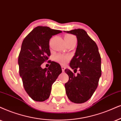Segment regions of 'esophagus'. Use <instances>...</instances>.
Returning a JSON list of instances; mask_svg holds the SVG:
<instances>
[{
  "label": "esophagus",
  "mask_w": 121,
  "mask_h": 121,
  "mask_svg": "<svg viewBox=\"0 0 121 121\" xmlns=\"http://www.w3.org/2000/svg\"><path fill=\"white\" fill-rule=\"evenodd\" d=\"M61 68H62V72H64L65 71V67L63 66H61Z\"/></svg>",
  "instance_id": "esophagus-1"
}]
</instances>
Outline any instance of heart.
<instances>
[{
  "label": "heart",
  "mask_w": 121,
  "mask_h": 121,
  "mask_svg": "<svg viewBox=\"0 0 121 121\" xmlns=\"http://www.w3.org/2000/svg\"><path fill=\"white\" fill-rule=\"evenodd\" d=\"M75 39V36L71 35H66L64 37L65 40H70V39ZM55 60L56 61L60 62V63L62 64H65L67 63V62L68 61L69 58L68 56L63 55L59 54L57 55L55 57Z\"/></svg>",
  "instance_id": "1"
}]
</instances>
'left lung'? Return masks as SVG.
<instances>
[{"mask_svg": "<svg viewBox=\"0 0 121 121\" xmlns=\"http://www.w3.org/2000/svg\"><path fill=\"white\" fill-rule=\"evenodd\" d=\"M66 33L76 36L77 47L70 66L77 75L69 69H65L69 81L65 83L66 93L70 101L82 103L88 100L97 89L101 76V58L95 42L88 36L85 30L75 29Z\"/></svg>", "mask_w": 121, "mask_h": 121, "instance_id": "left-lung-1", "label": "left lung"}]
</instances>
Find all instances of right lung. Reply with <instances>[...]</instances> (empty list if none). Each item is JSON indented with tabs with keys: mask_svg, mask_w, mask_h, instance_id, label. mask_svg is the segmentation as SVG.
<instances>
[{
	"mask_svg": "<svg viewBox=\"0 0 121 121\" xmlns=\"http://www.w3.org/2000/svg\"><path fill=\"white\" fill-rule=\"evenodd\" d=\"M61 32L48 27L38 26L22 42L18 61L19 75L26 91L35 101L43 102L49 98L52 85L62 72L61 66L54 61H50L48 69L41 66L51 55L50 39Z\"/></svg>",
	"mask_w": 121,
	"mask_h": 121,
	"instance_id": "obj_1",
	"label": "right lung"
}]
</instances>
